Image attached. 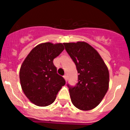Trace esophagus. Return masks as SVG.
<instances>
[{"instance_id": "obj_1", "label": "esophagus", "mask_w": 130, "mask_h": 130, "mask_svg": "<svg viewBox=\"0 0 130 130\" xmlns=\"http://www.w3.org/2000/svg\"><path fill=\"white\" fill-rule=\"evenodd\" d=\"M64 79L66 80V81H67V80H68V76H67V75H64Z\"/></svg>"}]
</instances>
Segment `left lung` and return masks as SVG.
Masks as SVG:
<instances>
[{
	"label": "left lung",
	"instance_id": "left-lung-1",
	"mask_svg": "<svg viewBox=\"0 0 130 130\" xmlns=\"http://www.w3.org/2000/svg\"><path fill=\"white\" fill-rule=\"evenodd\" d=\"M65 49L76 66L78 83L68 84L72 104L80 110L88 111L100 104L109 88V73L96 49L84 42L64 43Z\"/></svg>",
	"mask_w": 130,
	"mask_h": 130
}]
</instances>
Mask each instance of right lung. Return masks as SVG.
I'll return each mask as SVG.
<instances>
[{
    "label": "right lung",
    "mask_w": 130,
    "mask_h": 130,
    "mask_svg": "<svg viewBox=\"0 0 130 130\" xmlns=\"http://www.w3.org/2000/svg\"><path fill=\"white\" fill-rule=\"evenodd\" d=\"M64 49L62 43L46 42L38 45L29 53L19 71L21 85L25 96L38 106L51 105L66 83L57 73L54 58Z\"/></svg>",
    "instance_id": "obj_1"
}]
</instances>
